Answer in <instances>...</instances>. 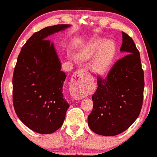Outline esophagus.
I'll list each match as a JSON object with an SVG mask.
<instances>
[{"label": "esophagus", "mask_w": 157, "mask_h": 157, "mask_svg": "<svg viewBox=\"0 0 157 157\" xmlns=\"http://www.w3.org/2000/svg\"><path fill=\"white\" fill-rule=\"evenodd\" d=\"M87 74L84 69H80L73 74V78L71 85V94L73 99L82 100L85 96L84 90L82 85V79L85 78Z\"/></svg>", "instance_id": "obj_1"}]
</instances>
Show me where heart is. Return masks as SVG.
Masks as SVG:
<instances>
[{"mask_svg":"<svg viewBox=\"0 0 157 157\" xmlns=\"http://www.w3.org/2000/svg\"><path fill=\"white\" fill-rule=\"evenodd\" d=\"M115 55V46L113 42L101 37H94L86 42L78 53V58L84 62L93 59L91 70L96 75H104L109 71ZM69 57L73 62L77 61L73 55Z\"/></svg>","mask_w":157,"mask_h":157,"instance_id":"heart-1","label":"heart"}]
</instances>
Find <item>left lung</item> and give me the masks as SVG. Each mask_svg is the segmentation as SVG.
Wrapping results in <instances>:
<instances>
[{
  "instance_id": "8db88e82",
  "label": "left lung",
  "mask_w": 157,
  "mask_h": 157,
  "mask_svg": "<svg viewBox=\"0 0 157 157\" xmlns=\"http://www.w3.org/2000/svg\"><path fill=\"white\" fill-rule=\"evenodd\" d=\"M121 52L106 78H98V88L92 96L93 111L88 126L93 132L111 137L122 133L133 124L140 113L143 101L144 73L140 55L132 38L122 32Z\"/></svg>"
}]
</instances>
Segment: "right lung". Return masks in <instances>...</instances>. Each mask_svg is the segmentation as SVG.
I'll return each mask as SVG.
<instances>
[{"label": "right lung", "mask_w": 157, "mask_h": 157, "mask_svg": "<svg viewBox=\"0 0 157 157\" xmlns=\"http://www.w3.org/2000/svg\"><path fill=\"white\" fill-rule=\"evenodd\" d=\"M71 25L45 27L23 46L13 74V104L18 118L34 132L48 134L64 123L70 105L62 87L66 75L49 36Z\"/></svg>", "instance_id": "1"}]
</instances>
